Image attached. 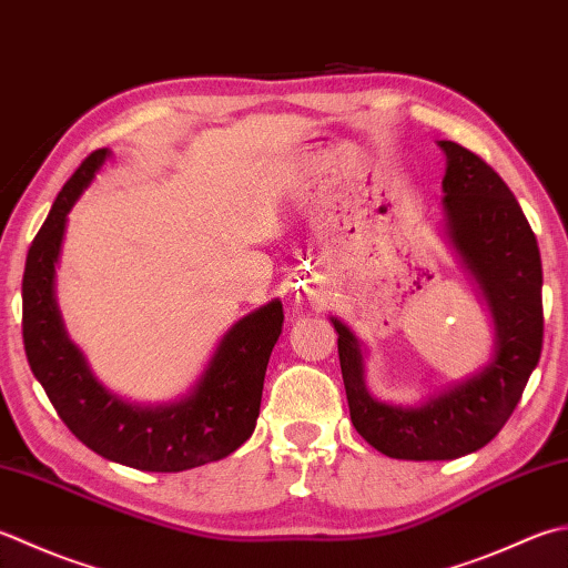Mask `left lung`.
<instances>
[{"mask_svg":"<svg viewBox=\"0 0 568 568\" xmlns=\"http://www.w3.org/2000/svg\"><path fill=\"white\" fill-rule=\"evenodd\" d=\"M443 236L480 291L493 320V354L480 369L420 398L388 404L366 388V349L342 320L337 349L349 416L372 448L398 460H455L487 446L519 404L544 337L541 258L525 211L490 164L440 140Z\"/></svg>","mask_w":568,"mask_h":568,"instance_id":"1","label":"left lung"}]
</instances>
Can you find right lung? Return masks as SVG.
I'll return each mask as SVG.
<instances>
[{
    "instance_id": "1",
    "label": "right lung",
    "mask_w": 568,
    "mask_h": 568,
    "mask_svg": "<svg viewBox=\"0 0 568 568\" xmlns=\"http://www.w3.org/2000/svg\"><path fill=\"white\" fill-rule=\"evenodd\" d=\"M110 158L108 148L85 158L31 243L21 281L27 359L55 414L93 453L144 473L192 470L226 458L251 438L265 366L283 332V305L275 297L233 322L199 379L174 402H128L100 384L65 332L55 303V265L69 211Z\"/></svg>"
}]
</instances>
